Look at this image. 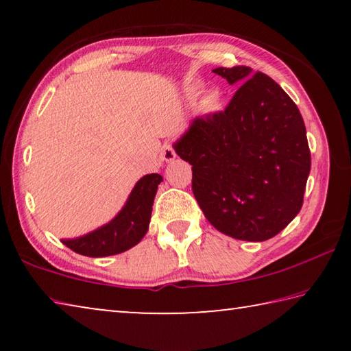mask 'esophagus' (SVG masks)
<instances>
[{"label": "esophagus", "instance_id": "1", "mask_svg": "<svg viewBox=\"0 0 351 351\" xmlns=\"http://www.w3.org/2000/svg\"><path fill=\"white\" fill-rule=\"evenodd\" d=\"M161 156H162V159L165 162H171V161H175L176 159V152H175V148L171 147V145H165L164 148H162V152H161Z\"/></svg>", "mask_w": 351, "mask_h": 351}]
</instances>
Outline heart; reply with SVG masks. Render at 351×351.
I'll list each match as a JSON object with an SVG mask.
<instances>
[{
    "instance_id": "1",
    "label": "heart",
    "mask_w": 351,
    "mask_h": 351,
    "mask_svg": "<svg viewBox=\"0 0 351 351\" xmlns=\"http://www.w3.org/2000/svg\"><path fill=\"white\" fill-rule=\"evenodd\" d=\"M198 93V86H193L192 90H189L190 96H195ZM219 104H221V94L218 91H209L206 96L201 99V106L206 111H217L219 108Z\"/></svg>"
}]
</instances>
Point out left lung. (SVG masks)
Segmentation results:
<instances>
[{
    "instance_id": "left-lung-1",
    "label": "left lung",
    "mask_w": 351,
    "mask_h": 351,
    "mask_svg": "<svg viewBox=\"0 0 351 351\" xmlns=\"http://www.w3.org/2000/svg\"><path fill=\"white\" fill-rule=\"evenodd\" d=\"M213 73L242 85L224 111L195 117L173 148L192 165L193 195L213 228L237 240H269L304 204L311 169L304 119L266 74L247 66Z\"/></svg>"
}]
</instances>
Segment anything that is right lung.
Listing matches in <instances>:
<instances>
[{"mask_svg": "<svg viewBox=\"0 0 351 351\" xmlns=\"http://www.w3.org/2000/svg\"><path fill=\"white\" fill-rule=\"evenodd\" d=\"M161 181L162 176L159 173L142 176L128 195L127 203L111 221L77 239H63L62 243L86 257H108L128 251L147 234L153 201Z\"/></svg>", "mask_w": 351, "mask_h": 351, "instance_id": "add662e5", "label": "right lung"}]
</instances>
